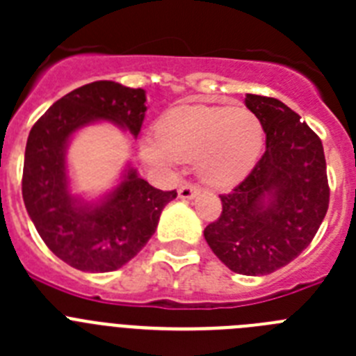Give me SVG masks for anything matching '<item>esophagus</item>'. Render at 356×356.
Listing matches in <instances>:
<instances>
[{
  "mask_svg": "<svg viewBox=\"0 0 356 356\" xmlns=\"http://www.w3.org/2000/svg\"><path fill=\"white\" fill-rule=\"evenodd\" d=\"M197 194H200V187H196V185H181V187L178 188V196H180V200H193Z\"/></svg>",
  "mask_w": 356,
  "mask_h": 356,
  "instance_id": "1",
  "label": "esophagus"
}]
</instances>
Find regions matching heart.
Listing matches in <instances>:
<instances>
[{
	"label": "heart",
	"instance_id": "heart-1",
	"mask_svg": "<svg viewBox=\"0 0 356 356\" xmlns=\"http://www.w3.org/2000/svg\"><path fill=\"white\" fill-rule=\"evenodd\" d=\"M143 156L149 165L175 171L196 162L201 180L212 187H234L259 163L264 127L246 108L184 105L169 110L156 124V137H144Z\"/></svg>",
	"mask_w": 356,
	"mask_h": 356
}]
</instances>
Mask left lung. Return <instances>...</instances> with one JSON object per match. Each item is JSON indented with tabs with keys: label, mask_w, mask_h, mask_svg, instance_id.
Listing matches in <instances>:
<instances>
[{
	"label": "left lung",
	"mask_w": 356,
	"mask_h": 356,
	"mask_svg": "<svg viewBox=\"0 0 356 356\" xmlns=\"http://www.w3.org/2000/svg\"><path fill=\"white\" fill-rule=\"evenodd\" d=\"M266 151L246 180L222 194L205 241L228 269L262 276L287 266L312 242L330 203L325 149L307 122L275 97L246 94Z\"/></svg>",
	"instance_id": "obj_1"
}]
</instances>
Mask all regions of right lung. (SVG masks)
Segmentation results:
<instances>
[{"label":"right lung","mask_w":356,"mask_h":356,"mask_svg":"<svg viewBox=\"0 0 356 356\" xmlns=\"http://www.w3.org/2000/svg\"><path fill=\"white\" fill-rule=\"evenodd\" d=\"M146 90L102 80L53 103L30 130L24 151L23 200L46 246L74 269L115 271L155 234L176 191H159L128 163L114 188L85 200L71 188L67 147L78 130L110 122L137 139L146 115Z\"/></svg>","instance_id":"1"}]
</instances>
